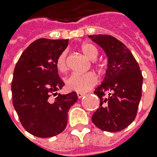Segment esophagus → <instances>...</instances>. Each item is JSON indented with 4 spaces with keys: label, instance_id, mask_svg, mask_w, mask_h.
<instances>
[{
    "label": "esophagus",
    "instance_id": "esophagus-1",
    "mask_svg": "<svg viewBox=\"0 0 157 157\" xmlns=\"http://www.w3.org/2000/svg\"><path fill=\"white\" fill-rule=\"evenodd\" d=\"M83 95H85V94H84V93H80V92H78V93H77V96H78V98H82Z\"/></svg>",
    "mask_w": 157,
    "mask_h": 157
}]
</instances>
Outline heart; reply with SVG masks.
Returning a JSON list of instances; mask_svg holds the SVG:
<instances>
[{
    "mask_svg": "<svg viewBox=\"0 0 157 157\" xmlns=\"http://www.w3.org/2000/svg\"><path fill=\"white\" fill-rule=\"evenodd\" d=\"M81 51L82 52L85 56L89 58V60H95L98 55V50L95 45L84 42L81 47ZM56 67L59 73L64 74L67 72L68 67L66 62V52L61 53L56 61ZM97 82V78L95 74L89 72L85 74H73L65 81L66 88L71 91H76L80 93H84L91 89Z\"/></svg>",
    "mask_w": 157,
    "mask_h": 157,
    "instance_id": "1",
    "label": "heart"
}]
</instances>
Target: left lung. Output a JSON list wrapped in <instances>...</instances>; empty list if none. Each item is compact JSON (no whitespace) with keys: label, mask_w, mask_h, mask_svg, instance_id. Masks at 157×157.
I'll return each mask as SVG.
<instances>
[{"label":"left lung","mask_w":157,"mask_h":157,"mask_svg":"<svg viewBox=\"0 0 157 157\" xmlns=\"http://www.w3.org/2000/svg\"><path fill=\"white\" fill-rule=\"evenodd\" d=\"M89 37L108 57L105 77L95 90L100 98V107L92 116V122L104 131H121L136 116L142 96V72L132 53L122 41L107 35Z\"/></svg>","instance_id":"left-lung-1"}]
</instances>
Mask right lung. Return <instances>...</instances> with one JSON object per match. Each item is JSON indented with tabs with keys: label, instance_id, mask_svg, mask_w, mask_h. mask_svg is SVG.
<instances>
[{
	"label": "right lung",
	"instance_id": "1",
	"mask_svg": "<svg viewBox=\"0 0 157 157\" xmlns=\"http://www.w3.org/2000/svg\"><path fill=\"white\" fill-rule=\"evenodd\" d=\"M68 40L41 38L32 42L19 58L11 85L13 105L22 126L37 137L55 136L67 126L68 112L77 101L75 92L58 94L64 82L56 67Z\"/></svg>",
	"mask_w": 157,
	"mask_h": 157
}]
</instances>
